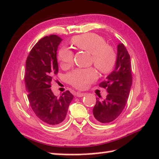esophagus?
<instances>
[{"mask_svg": "<svg viewBox=\"0 0 159 159\" xmlns=\"http://www.w3.org/2000/svg\"><path fill=\"white\" fill-rule=\"evenodd\" d=\"M87 93H81V92H77L76 93H75V96L77 97H83L84 96H86Z\"/></svg>", "mask_w": 159, "mask_h": 159, "instance_id": "34e87169", "label": "esophagus"}]
</instances>
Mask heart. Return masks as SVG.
<instances>
[{"label":"heart","instance_id":"obj_1","mask_svg":"<svg viewBox=\"0 0 159 159\" xmlns=\"http://www.w3.org/2000/svg\"><path fill=\"white\" fill-rule=\"evenodd\" d=\"M71 43L92 54V62L101 73L106 74L112 71L116 63V54L101 35L96 34L77 35L71 40ZM58 58L63 67H68L73 63V53L67 48H62L58 52ZM96 78V72L93 68L75 69L67 75L68 83L79 89H86Z\"/></svg>","mask_w":159,"mask_h":159}]
</instances>
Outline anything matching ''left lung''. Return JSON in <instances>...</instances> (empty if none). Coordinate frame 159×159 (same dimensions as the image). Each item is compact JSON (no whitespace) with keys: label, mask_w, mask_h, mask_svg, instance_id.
Instances as JSON below:
<instances>
[{"label":"left lung","mask_w":159,"mask_h":159,"mask_svg":"<svg viewBox=\"0 0 159 159\" xmlns=\"http://www.w3.org/2000/svg\"><path fill=\"white\" fill-rule=\"evenodd\" d=\"M131 58L123 43L117 46V57L114 70L99 86L106 89V98H96L93 113L97 121L106 124L115 120L124 110L132 85Z\"/></svg>","instance_id":"8db88e82"}]
</instances>
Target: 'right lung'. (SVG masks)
I'll list each match as a JSON object with an SVG mask.
<instances>
[{"label":"right lung","instance_id":"add662e5","mask_svg":"<svg viewBox=\"0 0 159 159\" xmlns=\"http://www.w3.org/2000/svg\"><path fill=\"white\" fill-rule=\"evenodd\" d=\"M61 41L56 35L43 38L31 49L25 63V89L30 105L42 121L54 125L64 120L73 98L69 91L57 97L51 89L52 78L58 71L57 50Z\"/></svg>","mask_w":159,"mask_h":159}]
</instances>
